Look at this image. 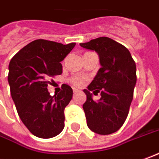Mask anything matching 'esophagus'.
<instances>
[{"label": "esophagus", "instance_id": "34e87169", "mask_svg": "<svg viewBox=\"0 0 159 159\" xmlns=\"http://www.w3.org/2000/svg\"><path fill=\"white\" fill-rule=\"evenodd\" d=\"M73 94H76L78 92H79V90H78V89H75V88H73Z\"/></svg>", "mask_w": 159, "mask_h": 159}]
</instances>
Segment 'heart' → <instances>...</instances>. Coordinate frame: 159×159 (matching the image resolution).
<instances>
[{"instance_id": "b5f03b06", "label": "heart", "mask_w": 159, "mask_h": 159, "mask_svg": "<svg viewBox=\"0 0 159 159\" xmlns=\"http://www.w3.org/2000/svg\"><path fill=\"white\" fill-rule=\"evenodd\" d=\"M86 80V77H83V76H75L71 79V82L72 84H73L74 86H81L82 85L85 84V82Z\"/></svg>"}]
</instances>
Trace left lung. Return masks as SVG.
Returning <instances> with one entry per match:
<instances>
[{
    "mask_svg": "<svg viewBox=\"0 0 159 159\" xmlns=\"http://www.w3.org/2000/svg\"><path fill=\"white\" fill-rule=\"evenodd\" d=\"M80 45L97 52L101 66L84 90L86 124L95 133L108 135L117 132L127 118L137 81L136 64L127 48L111 38L99 37ZM91 91L99 92L102 98L94 102Z\"/></svg>",
    "mask_w": 159,
    "mask_h": 159,
    "instance_id": "1",
    "label": "left lung"
}]
</instances>
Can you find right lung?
I'll return each mask as SVG.
<instances>
[{
  "label": "right lung",
  "mask_w": 159,
  "mask_h": 159,
  "mask_svg": "<svg viewBox=\"0 0 159 159\" xmlns=\"http://www.w3.org/2000/svg\"><path fill=\"white\" fill-rule=\"evenodd\" d=\"M75 45L35 40L10 61L7 80L11 96L23 124L38 138H53L64 129V110L73 98V89L63 84L61 92L51 96L48 80L62 73L61 61Z\"/></svg>",
  "instance_id": "1"
}]
</instances>
